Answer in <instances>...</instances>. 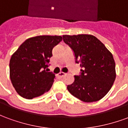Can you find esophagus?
I'll return each instance as SVG.
<instances>
[{
  "label": "esophagus",
  "instance_id": "1",
  "mask_svg": "<svg viewBox=\"0 0 128 128\" xmlns=\"http://www.w3.org/2000/svg\"><path fill=\"white\" fill-rule=\"evenodd\" d=\"M66 75V73H64V72H59L58 74V76L59 78H63V77L65 76Z\"/></svg>",
  "mask_w": 128,
  "mask_h": 128
}]
</instances>
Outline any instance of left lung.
<instances>
[{"label":"left lung","mask_w":128,"mask_h":128,"mask_svg":"<svg viewBox=\"0 0 128 128\" xmlns=\"http://www.w3.org/2000/svg\"><path fill=\"white\" fill-rule=\"evenodd\" d=\"M64 42L74 51L76 63H80L81 75L67 86L73 96L84 102L102 99L112 88L116 78L112 54L92 35H64Z\"/></svg>","instance_id":"obj_1"}]
</instances>
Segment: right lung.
<instances>
[{
  "mask_svg": "<svg viewBox=\"0 0 128 128\" xmlns=\"http://www.w3.org/2000/svg\"><path fill=\"white\" fill-rule=\"evenodd\" d=\"M62 40L60 36H38L26 40L13 54L10 76L19 95L32 99L48 92L55 74L47 72L53 47Z\"/></svg>",
  "mask_w": 128,
  "mask_h": 128,
  "instance_id": "right-lung-1",
  "label": "right lung"
}]
</instances>
